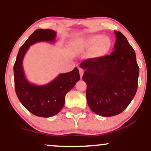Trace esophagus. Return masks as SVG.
Segmentation results:
<instances>
[{
  "label": "esophagus",
  "instance_id": "1",
  "mask_svg": "<svg viewBox=\"0 0 151 151\" xmlns=\"http://www.w3.org/2000/svg\"><path fill=\"white\" fill-rule=\"evenodd\" d=\"M79 73H80V76H81V78H82L83 75L84 70H83L82 68H79Z\"/></svg>",
  "mask_w": 151,
  "mask_h": 151
}]
</instances>
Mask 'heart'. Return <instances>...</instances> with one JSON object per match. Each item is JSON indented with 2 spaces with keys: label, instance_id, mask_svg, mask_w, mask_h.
Listing matches in <instances>:
<instances>
[{
  "label": "heart",
  "instance_id": "b5f03b06",
  "mask_svg": "<svg viewBox=\"0 0 151 151\" xmlns=\"http://www.w3.org/2000/svg\"><path fill=\"white\" fill-rule=\"evenodd\" d=\"M74 45L81 51L91 50L93 58H101L106 55L112 48V42L109 37L103 35H91L78 39Z\"/></svg>",
  "mask_w": 151,
  "mask_h": 151
}]
</instances>
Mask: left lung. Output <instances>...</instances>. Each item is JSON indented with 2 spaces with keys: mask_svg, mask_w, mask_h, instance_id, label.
Returning <instances> with one entry per match:
<instances>
[{
  "mask_svg": "<svg viewBox=\"0 0 151 151\" xmlns=\"http://www.w3.org/2000/svg\"><path fill=\"white\" fill-rule=\"evenodd\" d=\"M111 55L85 60L83 80L87 84L86 98L91 111L103 117L116 116L128 107L138 88L139 67L134 49L121 32Z\"/></svg>",
  "mask_w": 151,
  "mask_h": 151,
  "instance_id": "1",
  "label": "left lung"
}]
</instances>
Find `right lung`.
<instances>
[{"instance_id": "1", "label": "right lung", "mask_w": 151, "mask_h": 151, "mask_svg": "<svg viewBox=\"0 0 151 151\" xmlns=\"http://www.w3.org/2000/svg\"><path fill=\"white\" fill-rule=\"evenodd\" d=\"M57 33L50 29H37L20 48L15 62L14 81L16 93L20 102L33 115L50 118L58 114L65 104V96L80 80L78 69L60 73L48 84L31 83L25 77L23 61L30 45L38 42L55 43Z\"/></svg>"}]
</instances>
